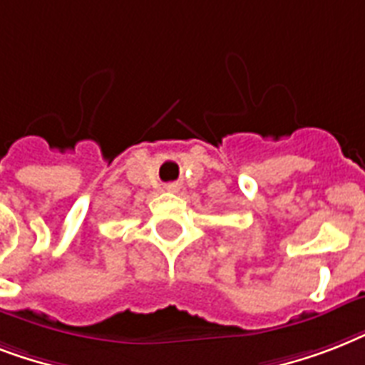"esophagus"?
I'll return each instance as SVG.
<instances>
[{"mask_svg":"<svg viewBox=\"0 0 365 365\" xmlns=\"http://www.w3.org/2000/svg\"><path fill=\"white\" fill-rule=\"evenodd\" d=\"M166 191H170V193H176V191H178V185H176V183H168V185H166Z\"/></svg>","mask_w":365,"mask_h":365,"instance_id":"1","label":"esophagus"}]
</instances>
